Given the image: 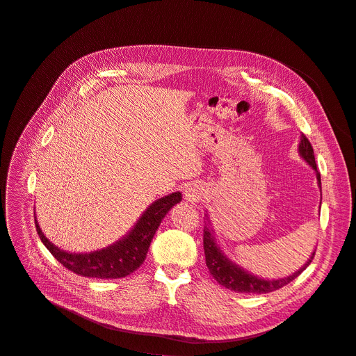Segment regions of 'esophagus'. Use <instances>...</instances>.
I'll list each match as a JSON object with an SVG mask.
<instances>
[{"instance_id": "34e87169", "label": "esophagus", "mask_w": 356, "mask_h": 356, "mask_svg": "<svg viewBox=\"0 0 356 356\" xmlns=\"http://www.w3.org/2000/svg\"><path fill=\"white\" fill-rule=\"evenodd\" d=\"M206 195H207L206 187L202 184H200V182L191 184L190 187L185 190V198H187L191 202L202 201V198H206Z\"/></svg>"}]
</instances>
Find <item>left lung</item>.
<instances>
[{
  "instance_id": "8db88e82",
  "label": "left lung",
  "mask_w": 356,
  "mask_h": 356,
  "mask_svg": "<svg viewBox=\"0 0 356 356\" xmlns=\"http://www.w3.org/2000/svg\"><path fill=\"white\" fill-rule=\"evenodd\" d=\"M298 152H300L301 158L306 161L316 171V177H317V181H318V185H320V172L317 171L313 146L309 142V139L304 136V134H301ZM202 243H204L206 264H207L210 274L214 277V280L220 285H223V286H226V289H229L232 291H236V293L265 294V293L280 290V289H282L284 285L294 281L302 273V270L310 265V262L314 258V252H313V255L307 261V264L301 266L298 270H296V273L290 277L280 278V280H264V278H259V277L249 274L248 270H245L239 265L233 264L217 246L216 239L213 236V230L210 229L209 225L204 226V236H202Z\"/></svg>"
}]
</instances>
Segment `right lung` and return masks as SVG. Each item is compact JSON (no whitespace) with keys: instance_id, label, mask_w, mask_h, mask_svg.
<instances>
[{"instance_id":"right-lung-1","label":"right lung","mask_w":356,"mask_h":356,"mask_svg":"<svg viewBox=\"0 0 356 356\" xmlns=\"http://www.w3.org/2000/svg\"><path fill=\"white\" fill-rule=\"evenodd\" d=\"M182 200L181 193H172L156 200L142 214L129 234L114 245L90 252L70 253L59 249L42 233L38 220L35 218L36 230L43 245L52 255L72 273L88 278H123L136 270L146 259L150 242L166 213Z\"/></svg>"}]
</instances>
